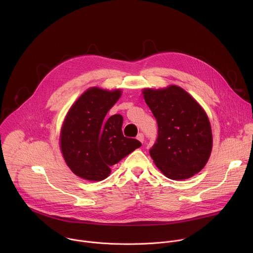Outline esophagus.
<instances>
[{
	"label": "esophagus",
	"instance_id": "1",
	"mask_svg": "<svg viewBox=\"0 0 253 253\" xmlns=\"http://www.w3.org/2000/svg\"><path fill=\"white\" fill-rule=\"evenodd\" d=\"M137 140H139L141 143H143V141H144V135H143L142 133H139V134L137 135Z\"/></svg>",
	"mask_w": 253,
	"mask_h": 253
}]
</instances>
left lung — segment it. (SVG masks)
I'll return each mask as SVG.
<instances>
[{
    "label": "left lung",
    "mask_w": 253,
    "mask_h": 253,
    "mask_svg": "<svg viewBox=\"0 0 253 253\" xmlns=\"http://www.w3.org/2000/svg\"><path fill=\"white\" fill-rule=\"evenodd\" d=\"M142 95L158 124V138L150 150L157 168L172 180L200 172L213 144L209 118L201 105L177 85L144 88Z\"/></svg>",
    "instance_id": "obj_1"
}]
</instances>
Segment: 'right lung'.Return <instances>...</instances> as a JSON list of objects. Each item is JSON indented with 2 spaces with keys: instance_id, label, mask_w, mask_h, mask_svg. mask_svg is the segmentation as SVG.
I'll return each instance as SVG.
<instances>
[{
  "instance_id": "right-lung-1",
  "label": "right lung",
  "mask_w": 253,
  "mask_h": 253,
  "mask_svg": "<svg viewBox=\"0 0 253 253\" xmlns=\"http://www.w3.org/2000/svg\"><path fill=\"white\" fill-rule=\"evenodd\" d=\"M122 95L121 89H87L70 107L60 131L63 158L75 175L102 181L110 175L111 166L141 146L123 136V117L106 115Z\"/></svg>"
}]
</instances>
